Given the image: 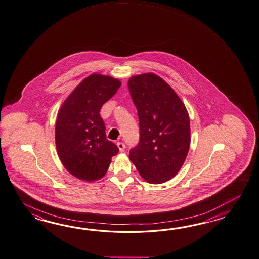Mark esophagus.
<instances>
[{
    "label": "esophagus",
    "instance_id": "obj_1",
    "mask_svg": "<svg viewBox=\"0 0 259 259\" xmlns=\"http://www.w3.org/2000/svg\"><path fill=\"white\" fill-rule=\"evenodd\" d=\"M117 147H118V149L120 150V152H123L124 150H125V145H124V143H122V142H118L117 143Z\"/></svg>",
    "mask_w": 259,
    "mask_h": 259
}]
</instances>
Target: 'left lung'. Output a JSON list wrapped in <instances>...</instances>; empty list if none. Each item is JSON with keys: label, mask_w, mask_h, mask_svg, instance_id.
<instances>
[{"label": "left lung", "mask_w": 259, "mask_h": 259, "mask_svg": "<svg viewBox=\"0 0 259 259\" xmlns=\"http://www.w3.org/2000/svg\"><path fill=\"white\" fill-rule=\"evenodd\" d=\"M128 87L138 109L140 141L129 158L150 184L172 179L184 163L190 146V122L184 103L160 76H132Z\"/></svg>", "instance_id": "left-lung-1"}]
</instances>
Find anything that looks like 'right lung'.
<instances>
[{
  "label": "right lung",
  "instance_id": "right-lung-1",
  "mask_svg": "<svg viewBox=\"0 0 259 259\" xmlns=\"http://www.w3.org/2000/svg\"><path fill=\"white\" fill-rule=\"evenodd\" d=\"M121 80L93 73L65 99L56 121V147L67 171L87 182L102 179L119 149L106 138L99 111L121 87Z\"/></svg>",
  "mask_w": 259,
  "mask_h": 259
}]
</instances>
